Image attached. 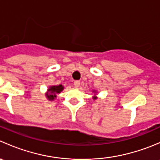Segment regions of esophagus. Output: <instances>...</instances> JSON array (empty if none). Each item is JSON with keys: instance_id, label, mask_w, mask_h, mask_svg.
Segmentation results:
<instances>
[{"instance_id": "34e87169", "label": "esophagus", "mask_w": 160, "mask_h": 160, "mask_svg": "<svg viewBox=\"0 0 160 160\" xmlns=\"http://www.w3.org/2000/svg\"><path fill=\"white\" fill-rule=\"evenodd\" d=\"M80 85V82L79 81V80H76V81H74V87L75 88H79Z\"/></svg>"}]
</instances>
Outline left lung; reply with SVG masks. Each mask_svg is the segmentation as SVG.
I'll return each mask as SVG.
<instances>
[{
  "instance_id": "obj_1",
  "label": "left lung",
  "mask_w": 160,
  "mask_h": 160,
  "mask_svg": "<svg viewBox=\"0 0 160 160\" xmlns=\"http://www.w3.org/2000/svg\"><path fill=\"white\" fill-rule=\"evenodd\" d=\"M93 99H97V98H96V97H94V98H93Z\"/></svg>"
}]
</instances>
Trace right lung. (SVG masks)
<instances>
[{
  "label": "right lung",
  "mask_w": 160,
  "mask_h": 160,
  "mask_svg": "<svg viewBox=\"0 0 160 160\" xmlns=\"http://www.w3.org/2000/svg\"><path fill=\"white\" fill-rule=\"evenodd\" d=\"M64 89L62 85H55V86H51L48 89L47 93H46V98H48L49 101H53L56 98V94L59 93L62 90Z\"/></svg>",
  "instance_id": "add662e5"
}]
</instances>
